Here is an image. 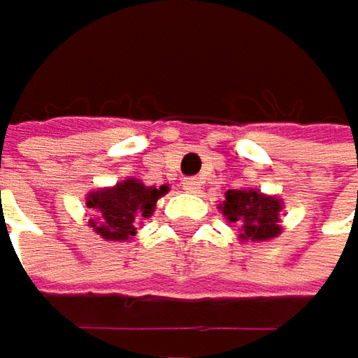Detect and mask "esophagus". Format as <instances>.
I'll return each mask as SVG.
<instances>
[{"mask_svg": "<svg viewBox=\"0 0 358 358\" xmlns=\"http://www.w3.org/2000/svg\"><path fill=\"white\" fill-rule=\"evenodd\" d=\"M182 189H185L187 193H199L201 182L197 180V178H187V180H182Z\"/></svg>", "mask_w": 358, "mask_h": 358, "instance_id": "1", "label": "esophagus"}]
</instances>
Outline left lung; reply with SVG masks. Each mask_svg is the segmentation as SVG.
Masks as SVG:
<instances>
[{
	"instance_id": "obj_1",
	"label": "left lung",
	"mask_w": 358,
	"mask_h": 358,
	"mask_svg": "<svg viewBox=\"0 0 358 358\" xmlns=\"http://www.w3.org/2000/svg\"><path fill=\"white\" fill-rule=\"evenodd\" d=\"M219 208L227 223L238 225V238L245 243H266L277 238L283 225L279 213L283 201L259 189H229Z\"/></svg>"
}]
</instances>
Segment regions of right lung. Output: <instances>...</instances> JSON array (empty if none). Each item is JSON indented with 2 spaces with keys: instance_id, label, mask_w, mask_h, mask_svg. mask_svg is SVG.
I'll return each instance as SVG.
<instances>
[{
  "instance_id": "add662e5",
  "label": "right lung",
  "mask_w": 358,
  "mask_h": 358,
  "mask_svg": "<svg viewBox=\"0 0 358 358\" xmlns=\"http://www.w3.org/2000/svg\"><path fill=\"white\" fill-rule=\"evenodd\" d=\"M165 193H169V185L145 187L139 178H127L113 187L94 189L85 197V206L94 210L87 223L105 241H131L137 234L135 223L152 217L157 201Z\"/></svg>"
}]
</instances>
